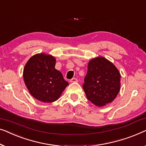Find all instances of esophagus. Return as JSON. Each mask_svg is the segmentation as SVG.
<instances>
[{
    "label": "esophagus",
    "mask_w": 146,
    "mask_h": 146,
    "mask_svg": "<svg viewBox=\"0 0 146 146\" xmlns=\"http://www.w3.org/2000/svg\"><path fill=\"white\" fill-rule=\"evenodd\" d=\"M77 81H78V80H77V79H76V78H72V79L70 80L71 83H77Z\"/></svg>",
    "instance_id": "1"
}]
</instances>
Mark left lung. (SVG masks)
I'll return each mask as SVG.
<instances>
[{
    "mask_svg": "<svg viewBox=\"0 0 146 146\" xmlns=\"http://www.w3.org/2000/svg\"><path fill=\"white\" fill-rule=\"evenodd\" d=\"M83 85L87 99L96 106H104L115 99L120 89V73L104 57H96L88 63Z\"/></svg>",
    "mask_w": 146,
    "mask_h": 146,
    "instance_id": "8db88e82",
    "label": "left lung"
}]
</instances>
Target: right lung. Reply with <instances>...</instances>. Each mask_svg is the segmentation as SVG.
Listing matches in <instances>:
<instances>
[{"label":"right lung","instance_id":"right-lung-1","mask_svg":"<svg viewBox=\"0 0 146 146\" xmlns=\"http://www.w3.org/2000/svg\"><path fill=\"white\" fill-rule=\"evenodd\" d=\"M56 59L52 55L37 53L24 66V83L33 97L43 102H52L60 97L69 83L55 68Z\"/></svg>","mask_w":146,"mask_h":146}]
</instances>
